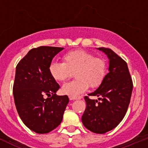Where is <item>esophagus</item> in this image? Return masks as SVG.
Here are the masks:
<instances>
[{
	"label": "esophagus",
	"mask_w": 148,
	"mask_h": 148,
	"mask_svg": "<svg viewBox=\"0 0 148 148\" xmlns=\"http://www.w3.org/2000/svg\"><path fill=\"white\" fill-rule=\"evenodd\" d=\"M69 99H70V101H72V100H78V99H82V97L74 98V97H72V96H69Z\"/></svg>",
	"instance_id": "1"
}]
</instances>
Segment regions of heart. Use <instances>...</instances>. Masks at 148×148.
<instances>
[{"label": "heart", "instance_id": "heart-1", "mask_svg": "<svg viewBox=\"0 0 148 148\" xmlns=\"http://www.w3.org/2000/svg\"><path fill=\"white\" fill-rule=\"evenodd\" d=\"M64 63L52 62L49 71L53 79L64 82L74 73L75 81L64 84L61 92L77 98L88 87L96 88L101 84L107 73V62L103 58L95 57L92 53L77 49L66 53L63 57Z\"/></svg>", "mask_w": 148, "mask_h": 148}]
</instances>
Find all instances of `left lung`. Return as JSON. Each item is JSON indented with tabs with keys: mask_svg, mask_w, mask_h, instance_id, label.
I'll return each instance as SVG.
<instances>
[{
	"mask_svg": "<svg viewBox=\"0 0 148 148\" xmlns=\"http://www.w3.org/2000/svg\"><path fill=\"white\" fill-rule=\"evenodd\" d=\"M98 49L105 53L109 59V73L91 96H85L87 107L82 117L84 126L90 131L103 134L113 130L122 121L130 104L133 81L126 61L109 48Z\"/></svg>",
	"mask_w": 148,
	"mask_h": 148,
	"instance_id": "obj_1",
	"label": "left lung"
}]
</instances>
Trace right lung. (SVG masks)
Segmentation results:
<instances>
[{
    "label": "right lung",
    "mask_w": 148,
    "mask_h": 148,
    "mask_svg": "<svg viewBox=\"0 0 148 148\" xmlns=\"http://www.w3.org/2000/svg\"><path fill=\"white\" fill-rule=\"evenodd\" d=\"M62 49L46 46L34 48L16 66L13 85L15 107L23 124L37 133L56 129L69 102L67 95H56L60 87L49 71L53 58ZM44 95L51 97L44 99Z\"/></svg>",
    "instance_id": "right-lung-1"
}]
</instances>
